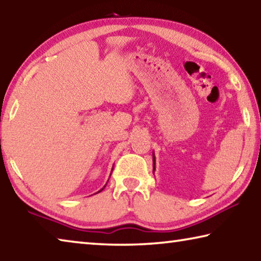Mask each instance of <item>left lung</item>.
I'll use <instances>...</instances> for the list:
<instances>
[{
	"label": "left lung",
	"mask_w": 261,
	"mask_h": 261,
	"mask_svg": "<svg viewBox=\"0 0 261 261\" xmlns=\"http://www.w3.org/2000/svg\"><path fill=\"white\" fill-rule=\"evenodd\" d=\"M152 157H153L152 161H153V172H154V170H156V168H154V167H156V158H154V154Z\"/></svg>",
	"instance_id": "1"
}]
</instances>
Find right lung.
Instances as JSON below:
<instances>
[{"label": "right lung", "instance_id": "obj_1", "mask_svg": "<svg viewBox=\"0 0 261 261\" xmlns=\"http://www.w3.org/2000/svg\"><path fill=\"white\" fill-rule=\"evenodd\" d=\"M104 187H105V186H104ZM104 187H103V188H102V189H100V190H99V191H102V190H103V189H104ZM99 191H98V193H99Z\"/></svg>", "mask_w": 261, "mask_h": 261}]
</instances>
